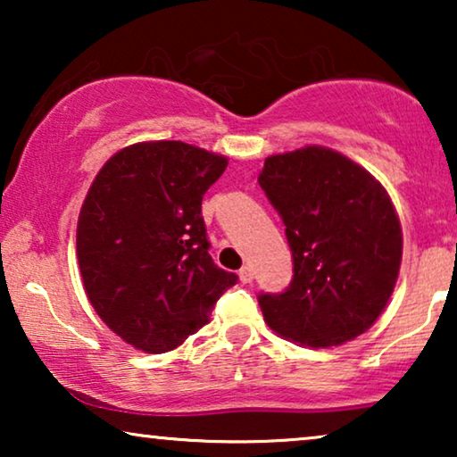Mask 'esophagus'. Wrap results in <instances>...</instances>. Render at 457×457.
Here are the masks:
<instances>
[{
    "label": "esophagus",
    "mask_w": 457,
    "mask_h": 457,
    "mask_svg": "<svg viewBox=\"0 0 457 457\" xmlns=\"http://www.w3.org/2000/svg\"><path fill=\"white\" fill-rule=\"evenodd\" d=\"M239 278H241V283H252V280H253V268L252 266H243L241 268V270H239Z\"/></svg>",
    "instance_id": "34e87169"
}]
</instances>
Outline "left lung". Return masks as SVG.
<instances>
[{
	"instance_id": "obj_1",
	"label": "left lung",
	"mask_w": 457,
	"mask_h": 457,
	"mask_svg": "<svg viewBox=\"0 0 457 457\" xmlns=\"http://www.w3.org/2000/svg\"><path fill=\"white\" fill-rule=\"evenodd\" d=\"M258 183L283 218L293 253L287 291L258 297L268 327L314 349L366 333L402 266V224L385 187L322 145L268 155Z\"/></svg>"
}]
</instances>
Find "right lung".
I'll return each instance as SVG.
<instances>
[{"mask_svg": "<svg viewBox=\"0 0 457 457\" xmlns=\"http://www.w3.org/2000/svg\"><path fill=\"white\" fill-rule=\"evenodd\" d=\"M228 158L183 141H143L102 166L77 224L87 297L124 343L164 353L208 324L237 283L208 253L204 193Z\"/></svg>", "mask_w": 457, "mask_h": 457, "instance_id": "add662e5", "label": "right lung"}]
</instances>
